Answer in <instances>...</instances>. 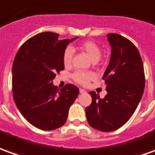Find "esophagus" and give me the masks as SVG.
<instances>
[{"label": "esophagus", "mask_w": 155, "mask_h": 155, "mask_svg": "<svg viewBox=\"0 0 155 155\" xmlns=\"http://www.w3.org/2000/svg\"><path fill=\"white\" fill-rule=\"evenodd\" d=\"M79 92H80V93H86V90L83 89V88H80Z\"/></svg>", "instance_id": "obj_1"}]
</instances>
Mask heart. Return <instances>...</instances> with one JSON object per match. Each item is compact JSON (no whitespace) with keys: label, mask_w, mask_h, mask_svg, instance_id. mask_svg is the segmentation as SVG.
<instances>
[{"label":"heart","mask_w":155,"mask_h":155,"mask_svg":"<svg viewBox=\"0 0 155 155\" xmlns=\"http://www.w3.org/2000/svg\"><path fill=\"white\" fill-rule=\"evenodd\" d=\"M81 51L89 58L93 62H97L101 58L102 51L99 46L93 41H85L79 47ZM72 55L73 51L71 48H68L63 53V63L66 67H68L72 63ZM95 78V75L93 72H77L72 75V78L76 83H79L81 85H87L91 80Z\"/></svg>","instance_id":"heart-1"}]
</instances>
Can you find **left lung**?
I'll list each match as a JSON object with an SVG mask.
<instances>
[{"label":"left lung","instance_id":"8db88e82","mask_svg":"<svg viewBox=\"0 0 155 155\" xmlns=\"http://www.w3.org/2000/svg\"><path fill=\"white\" fill-rule=\"evenodd\" d=\"M111 47L110 60L103 79L107 95L100 98L89 92L92 104L86 107L91 127L111 132L124 125L132 117L144 90V72L139 50L130 41L116 33L107 34Z\"/></svg>","mask_w":155,"mask_h":155}]
</instances>
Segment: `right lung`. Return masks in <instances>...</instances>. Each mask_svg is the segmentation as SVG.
<instances>
[{"mask_svg":"<svg viewBox=\"0 0 155 155\" xmlns=\"http://www.w3.org/2000/svg\"><path fill=\"white\" fill-rule=\"evenodd\" d=\"M59 39L50 31L34 36L17 51L12 66L14 101L24 118L34 127L49 131L62 127L79 89L67 84L61 90L53 84L56 73L64 69L63 53L78 39Z\"/></svg>","mask_w":155,"mask_h":155,"instance_id":"1","label":"right lung"}]
</instances>
